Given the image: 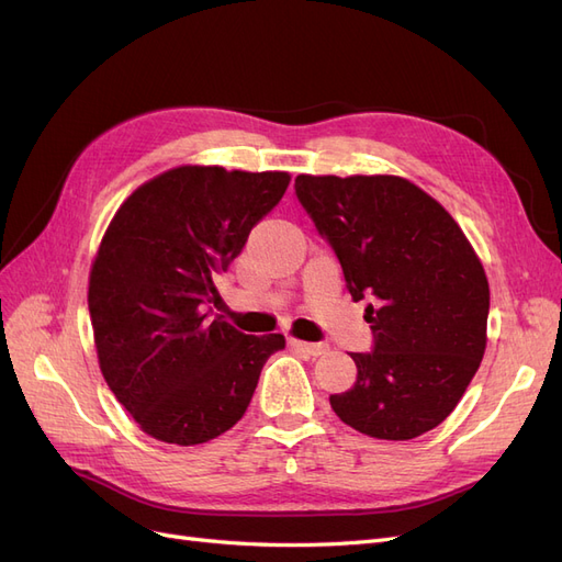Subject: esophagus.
Instances as JSON below:
<instances>
[{"label":"esophagus","instance_id":"1","mask_svg":"<svg viewBox=\"0 0 562 562\" xmlns=\"http://www.w3.org/2000/svg\"><path fill=\"white\" fill-rule=\"evenodd\" d=\"M288 345H291L295 351H302V353H307V356H321V353H326V347L323 345H312V342H302V339H288Z\"/></svg>","mask_w":562,"mask_h":562}]
</instances>
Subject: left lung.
Masks as SVG:
<instances>
[{"instance_id":"8db88e82","label":"left lung","mask_w":562,"mask_h":562,"mask_svg":"<svg viewBox=\"0 0 562 562\" xmlns=\"http://www.w3.org/2000/svg\"><path fill=\"white\" fill-rule=\"evenodd\" d=\"M295 194L335 250L353 302L370 297L372 351L335 415L372 438L411 440L464 396L487 342L490 285L464 232L398 176H297Z\"/></svg>"}]
</instances>
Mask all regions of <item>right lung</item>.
<instances>
[{"label": "right lung", "mask_w": 562, "mask_h": 562, "mask_svg": "<svg viewBox=\"0 0 562 562\" xmlns=\"http://www.w3.org/2000/svg\"><path fill=\"white\" fill-rule=\"evenodd\" d=\"M288 182L283 171L178 166L114 213L91 267L89 312L103 378L147 436L199 446L225 434L285 347L283 335H244L206 307Z\"/></svg>", "instance_id": "1"}]
</instances>
